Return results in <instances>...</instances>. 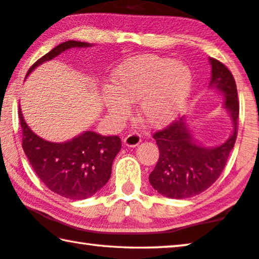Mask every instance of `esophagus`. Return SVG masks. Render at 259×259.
<instances>
[{
  "label": "esophagus",
  "instance_id": "1",
  "mask_svg": "<svg viewBox=\"0 0 259 259\" xmlns=\"http://www.w3.org/2000/svg\"><path fill=\"white\" fill-rule=\"evenodd\" d=\"M142 142V137L140 135L137 133H133L126 136V137L123 139V143L125 146L128 147H136L139 145V143Z\"/></svg>",
  "mask_w": 259,
  "mask_h": 259
}]
</instances>
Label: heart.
Returning a JSON list of instances; mask_svg holds the SVG:
<instances>
[{
    "label": "heart",
    "instance_id": "b5f03b06",
    "mask_svg": "<svg viewBox=\"0 0 259 259\" xmlns=\"http://www.w3.org/2000/svg\"><path fill=\"white\" fill-rule=\"evenodd\" d=\"M190 68L168 57L144 55L122 63L113 73V87L103 93L109 115L123 120L129 103H138V115L150 126H162L178 115L190 97Z\"/></svg>",
    "mask_w": 259,
    "mask_h": 259
}]
</instances>
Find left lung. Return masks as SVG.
<instances>
[{"instance_id": "1", "label": "left lung", "mask_w": 259, "mask_h": 259, "mask_svg": "<svg viewBox=\"0 0 259 259\" xmlns=\"http://www.w3.org/2000/svg\"><path fill=\"white\" fill-rule=\"evenodd\" d=\"M211 78L209 88L224 96L223 108L232 122L230 137L217 146H204L193 138L186 116L154 134L160 157L150 175L157 193L170 199L198 195L217 181L224 170L238 134L239 102L234 77L224 64L209 58Z\"/></svg>"}]
</instances>
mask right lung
Instances as JSON below:
<instances>
[{
  "mask_svg": "<svg viewBox=\"0 0 259 259\" xmlns=\"http://www.w3.org/2000/svg\"><path fill=\"white\" fill-rule=\"evenodd\" d=\"M87 42L66 41L55 47L28 69V76L41 64L72 48H90ZM23 148L35 174L54 193L72 200L95 195L111 178L113 161L121 150L117 136H102L87 130L64 143L41 138L29 128L19 106Z\"/></svg>",
  "mask_w": 259,
  "mask_h": 259,
  "instance_id": "add662e5",
  "label": "right lung"
}]
</instances>
